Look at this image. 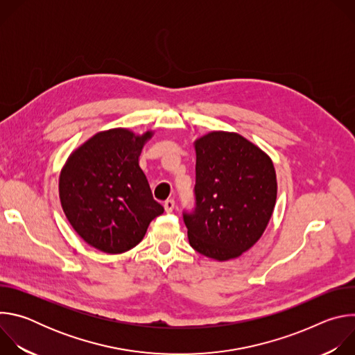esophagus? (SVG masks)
<instances>
[{
  "label": "esophagus",
  "instance_id": "esophagus-1",
  "mask_svg": "<svg viewBox=\"0 0 355 355\" xmlns=\"http://www.w3.org/2000/svg\"><path fill=\"white\" fill-rule=\"evenodd\" d=\"M174 208H175V202H174V199H167V200L164 202V209H166V212H167V214H171V212L174 211Z\"/></svg>",
  "mask_w": 355,
  "mask_h": 355
}]
</instances>
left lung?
Returning <instances> with one entry per match:
<instances>
[{
  "instance_id": "8db88e82",
  "label": "left lung",
  "mask_w": 355,
  "mask_h": 355,
  "mask_svg": "<svg viewBox=\"0 0 355 355\" xmlns=\"http://www.w3.org/2000/svg\"><path fill=\"white\" fill-rule=\"evenodd\" d=\"M195 207L184 211L188 240L209 259L241 256L264 233L277 199L271 159L243 136L211 132L195 141Z\"/></svg>"
}]
</instances>
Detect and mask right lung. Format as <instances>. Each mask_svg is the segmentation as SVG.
Listing matches in <instances>:
<instances>
[{
    "label": "right lung",
    "instance_id": "1",
    "mask_svg": "<svg viewBox=\"0 0 355 355\" xmlns=\"http://www.w3.org/2000/svg\"><path fill=\"white\" fill-rule=\"evenodd\" d=\"M151 132H99L69 157L59 180L63 211L73 229L92 247L119 254L141 241L164 208L153 199L139 167Z\"/></svg>",
    "mask_w": 355,
    "mask_h": 355
}]
</instances>
